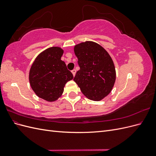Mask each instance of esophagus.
I'll return each mask as SVG.
<instances>
[{"label":"esophagus","mask_w":156,"mask_h":156,"mask_svg":"<svg viewBox=\"0 0 156 156\" xmlns=\"http://www.w3.org/2000/svg\"><path fill=\"white\" fill-rule=\"evenodd\" d=\"M72 73H73V76H75V73H76V69H73L72 71Z\"/></svg>","instance_id":"esophagus-1"}]
</instances>
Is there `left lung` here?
Instances as JSON below:
<instances>
[{
  "mask_svg": "<svg viewBox=\"0 0 156 156\" xmlns=\"http://www.w3.org/2000/svg\"><path fill=\"white\" fill-rule=\"evenodd\" d=\"M80 69L73 81L89 100L100 101L109 94L116 80L114 63L107 51L97 43L87 41L74 47Z\"/></svg>",
  "mask_w": 156,
  "mask_h": 156,
  "instance_id": "8db88e82",
  "label": "left lung"
}]
</instances>
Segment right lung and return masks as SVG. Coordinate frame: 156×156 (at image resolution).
Returning <instances> with one entry per match:
<instances>
[{
	"instance_id": "obj_1",
	"label": "right lung",
	"mask_w": 156,
	"mask_h": 156,
	"mask_svg": "<svg viewBox=\"0 0 156 156\" xmlns=\"http://www.w3.org/2000/svg\"><path fill=\"white\" fill-rule=\"evenodd\" d=\"M64 51L52 47L37 55L29 72V82L33 91L40 98L55 101L64 92L65 84L73 78L65 62L61 60Z\"/></svg>"
}]
</instances>
